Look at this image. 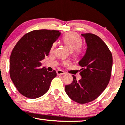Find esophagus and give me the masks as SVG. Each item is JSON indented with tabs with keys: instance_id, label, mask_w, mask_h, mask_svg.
<instances>
[{
	"instance_id": "1",
	"label": "esophagus",
	"mask_w": 125,
	"mask_h": 125,
	"mask_svg": "<svg viewBox=\"0 0 125 125\" xmlns=\"http://www.w3.org/2000/svg\"><path fill=\"white\" fill-rule=\"evenodd\" d=\"M56 74H57V75H64L65 74V73L63 70H58L56 71Z\"/></svg>"
}]
</instances>
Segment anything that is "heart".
Masks as SVG:
<instances>
[{
  "mask_svg": "<svg viewBox=\"0 0 125 125\" xmlns=\"http://www.w3.org/2000/svg\"><path fill=\"white\" fill-rule=\"evenodd\" d=\"M63 42L67 49L70 52H72L75 58L78 59L82 56V50L81 46H82V41L79 35L73 32L66 34L63 37ZM56 45V43H54L52 44L50 50L51 52L54 50Z\"/></svg>",
  "mask_w": 125,
  "mask_h": 125,
  "instance_id": "heart-1",
  "label": "heart"
}]
</instances>
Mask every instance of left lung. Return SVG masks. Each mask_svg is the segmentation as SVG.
<instances>
[{
  "mask_svg": "<svg viewBox=\"0 0 125 125\" xmlns=\"http://www.w3.org/2000/svg\"><path fill=\"white\" fill-rule=\"evenodd\" d=\"M85 39L87 49L78 62L82 67L79 74L82 78L66 85L65 91L73 101L84 104L94 101L107 87L110 79L113 66L111 52L105 43L96 35L81 34Z\"/></svg>",
  "mask_w": 125,
  "mask_h": 125,
  "instance_id": "8db88e82",
  "label": "left lung"
}]
</instances>
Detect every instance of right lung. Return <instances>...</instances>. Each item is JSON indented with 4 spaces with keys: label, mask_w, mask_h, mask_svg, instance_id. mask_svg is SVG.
<instances>
[{
    "label": "right lung",
    "mask_w": 125,
    "mask_h": 125,
    "mask_svg": "<svg viewBox=\"0 0 125 125\" xmlns=\"http://www.w3.org/2000/svg\"><path fill=\"white\" fill-rule=\"evenodd\" d=\"M59 31L39 30L25 34L12 50L10 59V75L13 83L23 96L41 97L49 90L56 71L40 69L41 61L49 55L52 44L58 39Z\"/></svg>",
    "instance_id": "obj_1"
}]
</instances>
